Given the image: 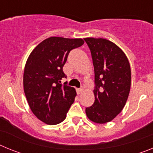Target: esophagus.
Returning <instances> with one entry per match:
<instances>
[{
	"instance_id": "34e87169",
	"label": "esophagus",
	"mask_w": 153,
	"mask_h": 153,
	"mask_svg": "<svg viewBox=\"0 0 153 153\" xmlns=\"http://www.w3.org/2000/svg\"><path fill=\"white\" fill-rule=\"evenodd\" d=\"M83 88H81V89H78V90H76V93H77V94L79 95V94H81V93H83Z\"/></svg>"
}]
</instances>
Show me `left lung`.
I'll return each instance as SVG.
<instances>
[{"label": "left lung", "mask_w": 153, "mask_h": 153, "mask_svg": "<svg viewBox=\"0 0 153 153\" xmlns=\"http://www.w3.org/2000/svg\"><path fill=\"white\" fill-rule=\"evenodd\" d=\"M95 74V101L86 108L92 122L109 123L122 111L129 97L131 69L128 58L114 43L103 38L87 37Z\"/></svg>", "instance_id": "8db88e82"}]
</instances>
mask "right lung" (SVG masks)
Here are the masks:
<instances>
[{"instance_id":"right-lung-1","label":"right lung","mask_w":153,"mask_h":153,"mask_svg":"<svg viewBox=\"0 0 153 153\" xmlns=\"http://www.w3.org/2000/svg\"><path fill=\"white\" fill-rule=\"evenodd\" d=\"M81 38L51 36L30 53L24 72V90L31 111L40 121L56 125L66 119L74 102V87L62 85L66 77L63 67L70 51L81 47Z\"/></svg>"}]
</instances>
